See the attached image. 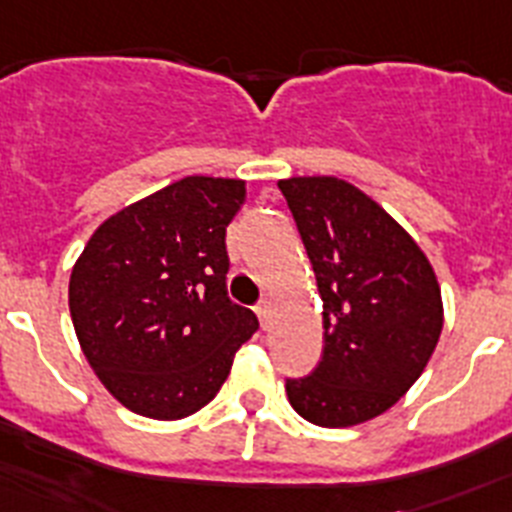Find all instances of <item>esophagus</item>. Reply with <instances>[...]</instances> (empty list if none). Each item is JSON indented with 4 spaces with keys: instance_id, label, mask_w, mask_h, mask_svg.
Returning a JSON list of instances; mask_svg holds the SVG:
<instances>
[{
    "instance_id": "esophagus-1",
    "label": "esophagus",
    "mask_w": 512,
    "mask_h": 512,
    "mask_svg": "<svg viewBox=\"0 0 512 512\" xmlns=\"http://www.w3.org/2000/svg\"><path fill=\"white\" fill-rule=\"evenodd\" d=\"M256 315H259V320H261V328H269V318H271L269 302L261 300L259 305H256Z\"/></svg>"
}]
</instances>
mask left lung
Segmentation results:
<instances>
[{
	"instance_id": "1",
	"label": "left lung",
	"mask_w": 512,
	"mask_h": 512,
	"mask_svg": "<svg viewBox=\"0 0 512 512\" xmlns=\"http://www.w3.org/2000/svg\"><path fill=\"white\" fill-rule=\"evenodd\" d=\"M323 297V356L287 379L289 405L323 428L390 410L415 384L443 328L436 271L408 230L336 176L279 182Z\"/></svg>"
}]
</instances>
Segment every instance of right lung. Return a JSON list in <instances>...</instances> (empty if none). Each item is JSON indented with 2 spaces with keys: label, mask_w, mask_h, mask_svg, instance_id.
<instances>
[{
  "label": "right lung",
  "mask_w": 512,
  "mask_h": 512,
  "mask_svg": "<svg viewBox=\"0 0 512 512\" xmlns=\"http://www.w3.org/2000/svg\"><path fill=\"white\" fill-rule=\"evenodd\" d=\"M243 202V179L184 176L107 217L74 264L81 351L133 413L179 420L205 408L259 330L225 287V228Z\"/></svg>",
  "instance_id": "add662e5"
}]
</instances>
